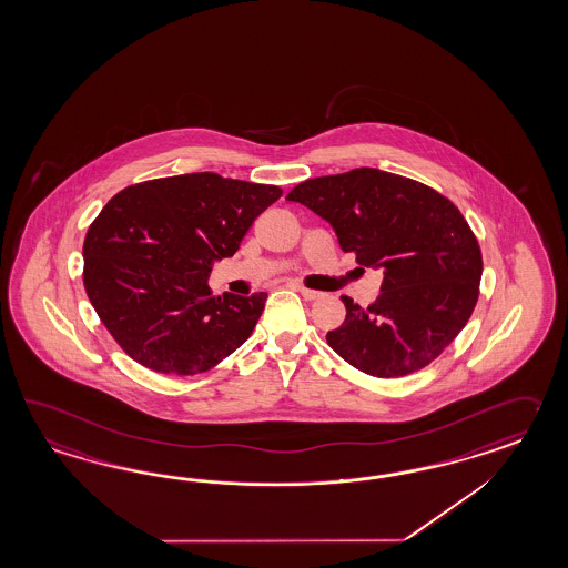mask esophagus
I'll return each mask as SVG.
<instances>
[{
  "instance_id": "34e87169",
  "label": "esophagus",
  "mask_w": 568,
  "mask_h": 568,
  "mask_svg": "<svg viewBox=\"0 0 568 568\" xmlns=\"http://www.w3.org/2000/svg\"><path fill=\"white\" fill-rule=\"evenodd\" d=\"M297 291H300V293H302V295H304L305 300H310V302H312V300H318L320 295H322V293H320V291L307 290V287H302V285H300V287H297Z\"/></svg>"
}]
</instances>
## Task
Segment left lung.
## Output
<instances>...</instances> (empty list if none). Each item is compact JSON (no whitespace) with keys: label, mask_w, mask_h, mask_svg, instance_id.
I'll return each mask as SVG.
<instances>
[{"label":"left lung","mask_w":568,"mask_h":568,"mask_svg":"<svg viewBox=\"0 0 568 568\" xmlns=\"http://www.w3.org/2000/svg\"><path fill=\"white\" fill-rule=\"evenodd\" d=\"M287 201L331 223L357 263L384 268L369 307L343 295L346 320L326 334L353 367L374 377L415 374L470 320L483 252L459 209L423 182L377 168L300 182Z\"/></svg>","instance_id":"left-lung-1"}]
</instances>
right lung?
I'll return each mask as SVG.
<instances>
[{
	"mask_svg": "<svg viewBox=\"0 0 568 568\" xmlns=\"http://www.w3.org/2000/svg\"><path fill=\"white\" fill-rule=\"evenodd\" d=\"M281 194L193 172L112 196L83 240V287L131 359L155 374H203L248 341L266 293L213 297L207 277Z\"/></svg>",
	"mask_w": 568,
	"mask_h": 568,
	"instance_id": "1",
	"label": "right lung"
}]
</instances>
